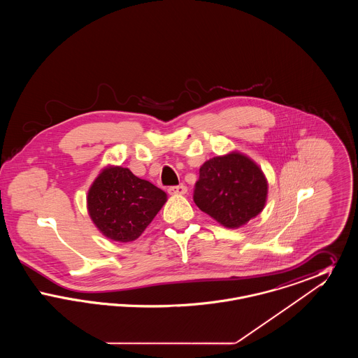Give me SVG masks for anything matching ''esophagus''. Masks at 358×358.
I'll return each mask as SVG.
<instances>
[{
    "instance_id": "obj_1",
    "label": "esophagus",
    "mask_w": 358,
    "mask_h": 358,
    "mask_svg": "<svg viewBox=\"0 0 358 358\" xmlns=\"http://www.w3.org/2000/svg\"><path fill=\"white\" fill-rule=\"evenodd\" d=\"M168 192H169L171 194H185L187 192V189L185 185H177V187H169Z\"/></svg>"
}]
</instances>
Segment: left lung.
<instances>
[{"mask_svg": "<svg viewBox=\"0 0 358 358\" xmlns=\"http://www.w3.org/2000/svg\"><path fill=\"white\" fill-rule=\"evenodd\" d=\"M267 192L262 169L247 155L232 152L203 164L193 200L224 227L238 228L263 210Z\"/></svg>", "mask_w": 358, "mask_h": 358, "instance_id": "8db88e82", "label": "left lung"}]
</instances>
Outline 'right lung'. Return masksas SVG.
Wrapping results in <instances>:
<instances>
[{
  "instance_id": "1",
  "label": "right lung",
  "mask_w": 358,
  "mask_h": 358,
  "mask_svg": "<svg viewBox=\"0 0 358 358\" xmlns=\"http://www.w3.org/2000/svg\"><path fill=\"white\" fill-rule=\"evenodd\" d=\"M166 200L164 190L127 168L107 166L88 190L87 208L106 238L127 243L142 235Z\"/></svg>"
}]
</instances>
